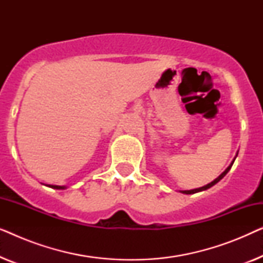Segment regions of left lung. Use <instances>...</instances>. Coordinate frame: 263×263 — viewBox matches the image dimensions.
I'll list each match as a JSON object with an SVG mask.
<instances>
[{
  "label": "left lung",
  "mask_w": 263,
  "mask_h": 263,
  "mask_svg": "<svg viewBox=\"0 0 263 263\" xmlns=\"http://www.w3.org/2000/svg\"><path fill=\"white\" fill-rule=\"evenodd\" d=\"M237 156H238V153L236 154V157H237ZM236 157L233 158V160L231 161V164H230L229 166L226 167V170H225L224 172H222V174H221L220 176H218V177L215 178L214 181H212L211 183H208V184H206V185L201 186V188H196V189H192V190H179V192H181L182 194H195V193H200V192H203V190H207V189H210L211 186H213L214 184H217V183H218L219 181H220L221 178H224V176H225L226 174H228V172L230 171V168H231V166H232V165H233V163H235V159H236Z\"/></svg>",
  "instance_id": "left-lung-1"
}]
</instances>
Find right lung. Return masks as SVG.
I'll return each mask as SVG.
<instances>
[{"label": "right lung", "mask_w": 263, "mask_h": 263, "mask_svg": "<svg viewBox=\"0 0 263 263\" xmlns=\"http://www.w3.org/2000/svg\"><path fill=\"white\" fill-rule=\"evenodd\" d=\"M48 186H50V188L52 189H67L66 185H52V184H48Z\"/></svg>", "instance_id": "right-lung-1"}]
</instances>
